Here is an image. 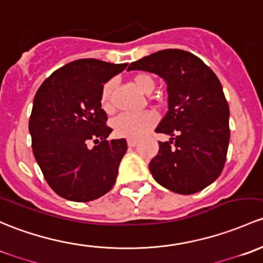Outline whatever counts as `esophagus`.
Masks as SVG:
<instances>
[{
    "mask_svg": "<svg viewBox=\"0 0 263 263\" xmlns=\"http://www.w3.org/2000/svg\"><path fill=\"white\" fill-rule=\"evenodd\" d=\"M138 144V140L135 139H128V145L129 147H135Z\"/></svg>",
    "mask_w": 263,
    "mask_h": 263,
    "instance_id": "esophagus-1",
    "label": "esophagus"
}]
</instances>
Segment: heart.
<instances>
[{"label": "heart", "mask_w": 263, "mask_h": 263, "mask_svg": "<svg viewBox=\"0 0 263 263\" xmlns=\"http://www.w3.org/2000/svg\"><path fill=\"white\" fill-rule=\"evenodd\" d=\"M132 82L135 87L144 93H151L156 87L154 78L148 73H137L133 76ZM115 88V81L110 80L104 85L100 96V102L105 111L112 110V92ZM157 123V115L151 110L140 114H120L112 120V130L115 135L128 139H138L144 135Z\"/></svg>", "instance_id": "obj_1"}]
</instances>
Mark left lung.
Masks as SVG:
<instances>
[{
	"label": "left lung",
	"mask_w": 263,
	"mask_h": 263,
	"mask_svg": "<svg viewBox=\"0 0 263 263\" xmlns=\"http://www.w3.org/2000/svg\"><path fill=\"white\" fill-rule=\"evenodd\" d=\"M156 73L167 83L168 111L156 133L159 142L149 163L154 180L173 192L191 195L220 176L228 152L229 106L220 81L200 58L181 49L156 51L128 71Z\"/></svg>",
	"instance_id": "8db88e82"
}]
</instances>
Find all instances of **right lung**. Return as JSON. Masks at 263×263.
<instances>
[{"label": "right lung", "instance_id": "right-lung-1", "mask_svg": "<svg viewBox=\"0 0 263 263\" xmlns=\"http://www.w3.org/2000/svg\"><path fill=\"white\" fill-rule=\"evenodd\" d=\"M128 63L78 59L53 72L36 91L29 120L35 159L55 194L77 202L111 190L128 149L125 139L107 140L112 129L101 109V90ZM97 144L92 150L88 142Z\"/></svg>", "mask_w": 263, "mask_h": 263}]
</instances>
